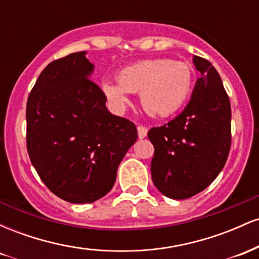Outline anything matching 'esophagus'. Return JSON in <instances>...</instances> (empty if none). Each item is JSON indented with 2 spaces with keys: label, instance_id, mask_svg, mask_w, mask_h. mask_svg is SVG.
<instances>
[{
  "label": "esophagus",
  "instance_id": "esophagus-1",
  "mask_svg": "<svg viewBox=\"0 0 259 259\" xmlns=\"http://www.w3.org/2000/svg\"><path fill=\"white\" fill-rule=\"evenodd\" d=\"M138 135H139V139H145L147 135V127L140 125L138 126Z\"/></svg>",
  "mask_w": 259,
  "mask_h": 259
}]
</instances>
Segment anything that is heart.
Returning a JSON list of instances; mask_svg holds the SVG:
<instances>
[{
  "instance_id": "heart-1",
  "label": "heart",
  "mask_w": 259,
  "mask_h": 259,
  "mask_svg": "<svg viewBox=\"0 0 259 259\" xmlns=\"http://www.w3.org/2000/svg\"><path fill=\"white\" fill-rule=\"evenodd\" d=\"M194 79V70L187 63L152 58L125 67L118 74V82L105 80L102 89L118 107L127 103V92H140L141 105L148 114L168 117L189 99Z\"/></svg>"
}]
</instances>
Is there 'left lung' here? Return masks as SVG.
<instances>
[{
    "mask_svg": "<svg viewBox=\"0 0 259 259\" xmlns=\"http://www.w3.org/2000/svg\"><path fill=\"white\" fill-rule=\"evenodd\" d=\"M201 73L190 102L173 120L148 132L154 154V186L173 200L203 191L218 177L231 146V108L218 72L207 59L195 56Z\"/></svg>",
    "mask_w": 259,
    "mask_h": 259,
    "instance_id": "obj_1",
    "label": "left lung"
}]
</instances>
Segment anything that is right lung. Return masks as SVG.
<instances>
[{"label":"right lung","mask_w":259,"mask_h":259,"mask_svg":"<svg viewBox=\"0 0 259 259\" xmlns=\"http://www.w3.org/2000/svg\"><path fill=\"white\" fill-rule=\"evenodd\" d=\"M85 51L41 72L26 103V148L44 184L62 200L91 203L114 185L121 159L138 139L135 124L113 115L89 78Z\"/></svg>","instance_id":"right-lung-1"}]
</instances>
